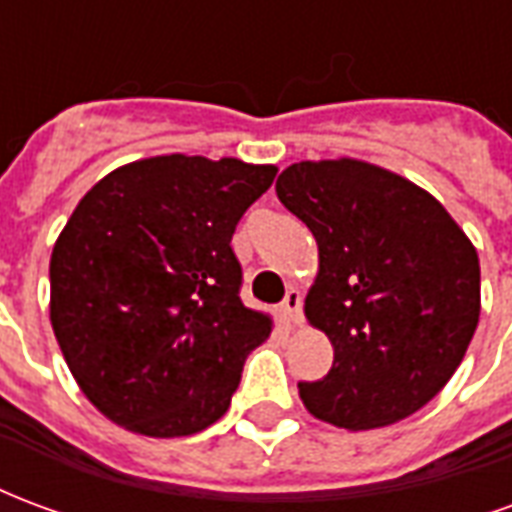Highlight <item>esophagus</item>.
Returning a JSON list of instances; mask_svg holds the SVG:
<instances>
[{"label": "esophagus", "mask_w": 512, "mask_h": 512, "mask_svg": "<svg viewBox=\"0 0 512 512\" xmlns=\"http://www.w3.org/2000/svg\"><path fill=\"white\" fill-rule=\"evenodd\" d=\"M279 315L285 318V323L296 326L301 321V293L299 290H288L285 301L279 304Z\"/></svg>", "instance_id": "esophagus-1"}]
</instances>
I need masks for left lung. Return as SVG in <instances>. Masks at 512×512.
<instances>
[{
  "mask_svg": "<svg viewBox=\"0 0 512 512\" xmlns=\"http://www.w3.org/2000/svg\"><path fill=\"white\" fill-rule=\"evenodd\" d=\"M279 202L318 241L304 315L334 348L299 384L312 417L384 428L439 395L480 321L477 249L433 194L359 158L290 164Z\"/></svg>",
  "mask_w": 512,
  "mask_h": 512,
  "instance_id": "obj_1",
  "label": "left lung"
}]
</instances>
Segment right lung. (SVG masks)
Wrapping results in <instances>:
<instances>
[{
    "label": "right lung",
    "mask_w": 512,
    "mask_h": 512,
    "mask_svg": "<svg viewBox=\"0 0 512 512\" xmlns=\"http://www.w3.org/2000/svg\"><path fill=\"white\" fill-rule=\"evenodd\" d=\"M274 164L153 156L84 194L49 263V318L84 397L120 428L178 439L230 408L271 315L238 299L235 224Z\"/></svg>",
    "instance_id": "1"
}]
</instances>
